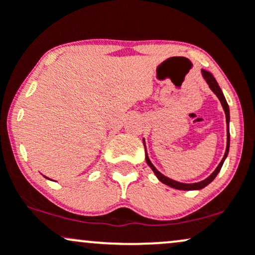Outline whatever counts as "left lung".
<instances>
[{
    "mask_svg": "<svg viewBox=\"0 0 255 255\" xmlns=\"http://www.w3.org/2000/svg\"><path fill=\"white\" fill-rule=\"evenodd\" d=\"M201 73H203V77H204L205 80H206V83L209 84L210 89H211V90L213 91V93H215V95L218 97L219 101H221L222 107H223L224 113H225V118H227V150H225V153H224L223 159L221 160V163H219L217 168H216V170L213 171L212 174L210 175L209 177L205 178L204 181H200V182H197V183H182V182H177V181L171 180V178L166 177V176H164V175H163V174H160V172L158 171L156 168H154V165L152 164L151 160H150V158H148V156H147V153H146V152H145L146 163H147L148 166H150V168L152 169V171L154 172V175H156V176L158 177V180H159L160 182H163L164 184H166V186L172 187V188H175V189H181V191H194V189H201V188H204V187H206L209 183H211L212 181L215 180V177L218 175V172L221 171L222 165H223L225 158H227V156H228V152H229V146H230V133H229L230 115H229V105H228L227 101H225V97H224L223 92H222L221 87L218 86V83H217V81H216L215 77H213V75H212L210 72L205 71V69H203V71H201Z\"/></svg>",
    "mask_w": 255,
    "mask_h": 255,
    "instance_id": "obj_1",
    "label": "left lung"
}]
</instances>
